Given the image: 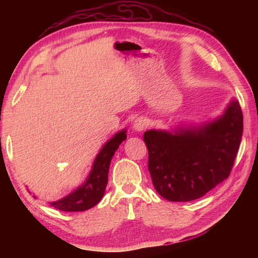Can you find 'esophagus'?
I'll return each mask as SVG.
<instances>
[{
	"mask_svg": "<svg viewBox=\"0 0 258 258\" xmlns=\"http://www.w3.org/2000/svg\"><path fill=\"white\" fill-rule=\"evenodd\" d=\"M147 120L143 117H139L134 120L133 123V128L136 131V132H142L147 127Z\"/></svg>",
	"mask_w": 258,
	"mask_h": 258,
	"instance_id": "obj_1",
	"label": "esophagus"
}]
</instances>
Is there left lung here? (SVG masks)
I'll return each instance as SVG.
<instances>
[{
	"mask_svg": "<svg viewBox=\"0 0 258 258\" xmlns=\"http://www.w3.org/2000/svg\"><path fill=\"white\" fill-rule=\"evenodd\" d=\"M243 113L232 101L220 118L196 128L151 130L143 140L156 191L172 202L200 199L226 179L237 156Z\"/></svg>",
	"mask_w": 258,
	"mask_h": 258,
	"instance_id": "1",
	"label": "left lung"
}]
</instances>
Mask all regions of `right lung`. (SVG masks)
<instances>
[{
	"mask_svg": "<svg viewBox=\"0 0 258 258\" xmlns=\"http://www.w3.org/2000/svg\"><path fill=\"white\" fill-rule=\"evenodd\" d=\"M125 140V130L115 134L114 138L109 140L98 153L86 182L64 199L51 203V205L63 212H83L95 206L102 200L105 191L109 164H111L114 153Z\"/></svg>",
	"mask_w": 258,
	"mask_h": 258,
	"instance_id": "obj_1",
	"label": "right lung"
}]
</instances>
